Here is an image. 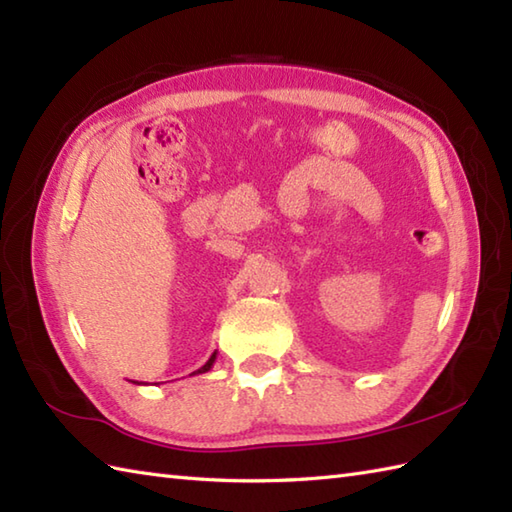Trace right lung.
Masks as SVG:
<instances>
[{
    "mask_svg": "<svg viewBox=\"0 0 512 512\" xmlns=\"http://www.w3.org/2000/svg\"><path fill=\"white\" fill-rule=\"evenodd\" d=\"M213 363H215V352H213V356L209 358V361H206V363L198 369V372H193V374H206V372H209V369L213 367Z\"/></svg>",
    "mask_w": 512,
    "mask_h": 512,
    "instance_id": "right-lung-1",
    "label": "right lung"
}]
</instances>
